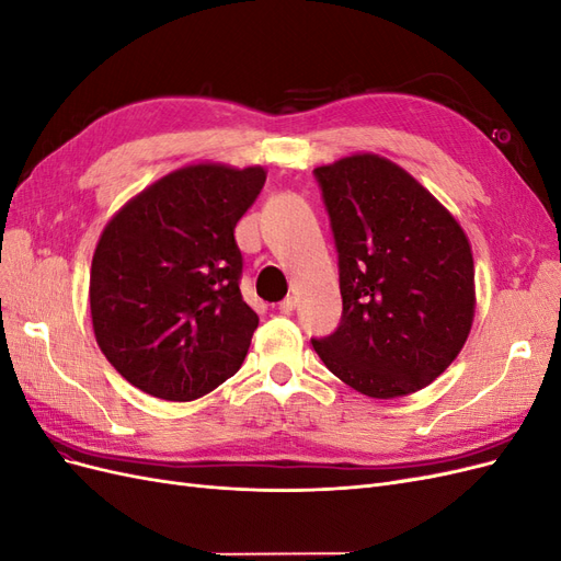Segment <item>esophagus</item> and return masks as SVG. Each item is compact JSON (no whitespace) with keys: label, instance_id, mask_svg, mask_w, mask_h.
I'll return each instance as SVG.
<instances>
[{"label":"esophagus","instance_id":"34e87169","mask_svg":"<svg viewBox=\"0 0 561 561\" xmlns=\"http://www.w3.org/2000/svg\"><path fill=\"white\" fill-rule=\"evenodd\" d=\"M295 307H297V299H295V297H285V299L278 304V311L285 313V316H290V313L295 311Z\"/></svg>","mask_w":561,"mask_h":561}]
</instances>
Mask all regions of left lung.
<instances>
[{
	"label": "left lung",
	"mask_w": 561,
	"mask_h": 561,
	"mask_svg": "<svg viewBox=\"0 0 561 561\" xmlns=\"http://www.w3.org/2000/svg\"><path fill=\"white\" fill-rule=\"evenodd\" d=\"M339 257L342 322L316 353L369 398L428 386L463 348L474 268L463 229L400 165L355 154L313 171Z\"/></svg>",
	"instance_id": "obj_1"
}]
</instances>
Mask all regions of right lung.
I'll return each instance as SVG.
<instances>
[{
  "label": "right lung",
  "mask_w": 561,
  "mask_h": 561,
  "mask_svg": "<svg viewBox=\"0 0 561 561\" xmlns=\"http://www.w3.org/2000/svg\"><path fill=\"white\" fill-rule=\"evenodd\" d=\"M264 182L260 165H186L105 227L91 264L93 330L135 388L186 402L243 365L260 318L241 295L233 229Z\"/></svg>",
  "instance_id": "right-lung-1"
}]
</instances>
